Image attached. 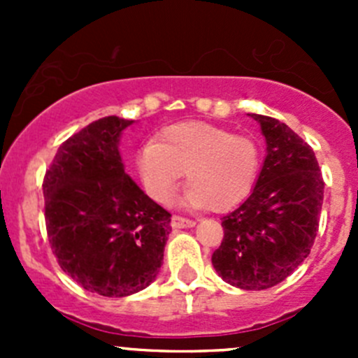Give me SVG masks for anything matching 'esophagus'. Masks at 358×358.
<instances>
[{
	"label": "esophagus",
	"instance_id": "34e87169",
	"mask_svg": "<svg viewBox=\"0 0 358 358\" xmlns=\"http://www.w3.org/2000/svg\"><path fill=\"white\" fill-rule=\"evenodd\" d=\"M196 225V222L194 220H189V218H183V216H173L171 218V227L175 230H180V229H192V227Z\"/></svg>",
	"mask_w": 358,
	"mask_h": 358
}]
</instances>
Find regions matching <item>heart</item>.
<instances>
[{
    "label": "heart",
    "mask_w": 358,
    "mask_h": 358,
    "mask_svg": "<svg viewBox=\"0 0 358 358\" xmlns=\"http://www.w3.org/2000/svg\"><path fill=\"white\" fill-rule=\"evenodd\" d=\"M136 164L154 201L166 204L187 173L185 208L229 211L251 190L259 150L249 136L232 135L209 122L183 121L162 128Z\"/></svg>",
    "instance_id": "b5f03b06"
}]
</instances>
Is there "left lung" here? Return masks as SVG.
<instances>
[{
	"label": "left lung",
	"mask_w": 358,
	"mask_h": 358,
	"mask_svg": "<svg viewBox=\"0 0 358 358\" xmlns=\"http://www.w3.org/2000/svg\"><path fill=\"white\" fill-rule=\"evenodd\" d=\"M266 143L251 196L222 218V246L211 256L230 286L262 291L291 275L310 255L319 230L324 180L312 147L284 122L249 114Z\"/></svg>",
	"instance_id": "obj_1"
}]
</instances>
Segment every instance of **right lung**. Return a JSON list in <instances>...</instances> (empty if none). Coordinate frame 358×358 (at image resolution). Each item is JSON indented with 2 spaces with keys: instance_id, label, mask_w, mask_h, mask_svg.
Instances as JSON below:
<instances>
[{
  "instance_id": "right-lung-1",
  "label": "right lung",
  "mask_w": 358,
  "mask_h": 358,
  "mask_svg": "<svg viewBox=\"0 0 358 358\" xmlns=\"http://www.w3.org/2000/svg\"><path fill=\"white\" fill-rule=\"evenodd\" d=\"M135 121H93L57 150L43 182L48 239L86 291L124 298L156 280L171 215L124 171L119 140Z\"/></svg>"
}]
</instances>
